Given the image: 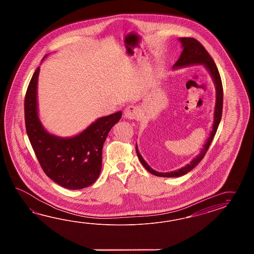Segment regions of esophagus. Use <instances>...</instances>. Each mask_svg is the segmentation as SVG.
Returning <instances> with one entry per match:
<instances>
[{"instance_id": "34e87169", "label": "esophagus", "mask_w": 254, "mask_h": 254, "mask_svg": "<svg viewBox=\"0 0 254 254\" xmlns=\"http://www.w3.org/2000/svg\"><path fill=\"white\" fill-rule=\"evenodd\" d=\"M137 114H138V111H137L136 106L129 105L125 109L124 117L128 119H135L137 117Z\"/></svg>"}]
</instances>
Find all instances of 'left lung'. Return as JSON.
I'll use <instances>...</instances> for the list:
<instances>
[{
	"instance_id": "1",
	"label": "left lung",
	"mask_w": 254,
	"mask_h": 254,
	"mask_svg": "<svg viewBox=\"0 0 254 254\" xmlns=\"http://www.w3.org/2000/svg\"><path fill=\"white\" fill-rule=\"evenodd\" d=\"M180 42L182 44V49L183 52L181 54L178 61L174 63L173 68H180V67H185V66H189L192 64H203L204 67L208 69L210 72L211 76L213 78V81L215 82L216 85V90H217V102H216V107H215V115H214V124H213V128L211 131L210 136L208 137L207 141L205 142L204 146V149L201 150L200 154L196 156L189 164H187L186 167L181 168L179 170H176L174 172L171 173H158L154 170H152L149 167L148 163L144 161L142 156L138 152L137 146L136 145V151L137 157L139 159L140 162L142 163L143 166L145 169L151 173L154 174L156 176L160 177H179L182 175H185L190 171H192L193 168L197 165L200 161L203 160L204 155L206 153L207 149L210 147L212 140L214 136L217 133L218 125L220 123L221 117H222L223 109V86L221 78L219 71L217 69V65L211 58L209 53L204 49V46L200 43L195 38L192 37H181L179 39Z\"/></svg>"
}]
</instances>
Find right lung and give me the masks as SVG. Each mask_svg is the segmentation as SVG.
<instances>
[{
	"label": "right lung",
	"mask_w": 254,
	"mask_h": 254,
	"mask_svg": "<svg viewBox=\"0 0 254 254\" xmlns=\"http://www.w3.org/2000/svg\"><path fill=\"white\" fill-rule=\"evenodd\" d=\"M39 67L32 76L25 97V129L44 173L59 186L78 190L99 177L102 150L113 126L122 113L97 119L81 134L60 137L44 129L37 116V87Z\"/></svg>",
	"instance_id": "right-lung-1"
}]
</instances>
